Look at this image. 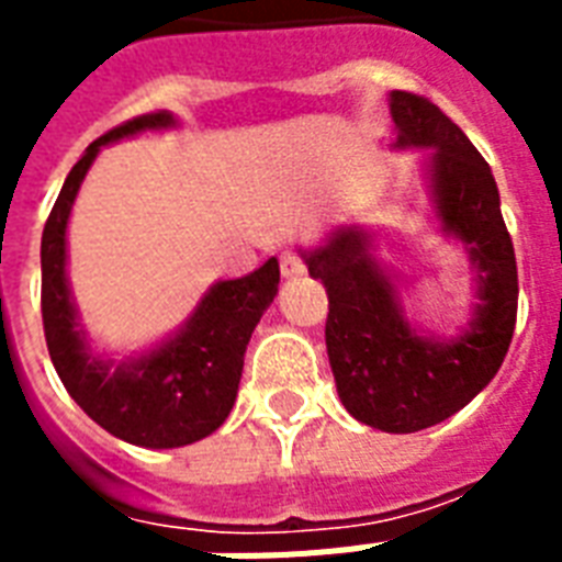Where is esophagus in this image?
I'll list each match as a JSON object with an SVG mask.
<instances>
[{"mask_svg":"<svg viewBox=\"0 0 562 562\" xmlns=\"http://www.w3.org/2000/svg\"><path fill=\"white\" fill-rule=\"evenodd\" d=\"M280 271L282 277H300V273L306 271V265H303L300 254H294V250H282Z\"/></svg>","mask_w":562,"mask_h":562,"instance_id":"1","label":"esophagus"}]
</instances>
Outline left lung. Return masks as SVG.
Instances as JSON below:
<instances>
[{
    "label": "left lung",
    "instance_id": "obj_1",
    "mask_svg": "<svg viewBox=\"0 0 562 562\" xmlns=\"http://www.w3.org/2000/svg\"><path fill=\"white\" fill-rule=\"evenodd\" d=\"M387 104L393 148H431L428 201L440 233L461 241L470 259V321L449 338L411 324L400 285L375 259V236L361 224L338 227L300 256L329 294L326 352L344 408L364 426L411 435L458 414L498 373L514 338L519 280L487 160L423 95L393 90Z\"/></svg>",
    "mask_w": 562,
    "mask_h": 562
}]
</instances>
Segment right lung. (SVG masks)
<instances>
[{
	"label": "right lung",
	"mask_w": 562,
	"mask_h": 562,
	"mask_svg": "<svg viewBox=\"0 0 562 562\" xmlns=\"http://www.w3.org/2000/svg\"><path fill=\"white\" fill-rule=\"evenodd\" d=\"M178 127L169 110L113 127L83 151L57 194L43 229V329L52 364L83 414L119 440L145 449H178L203 440L227 419L245 368V350L280 285V262L268 259L238 280L210 285L189 321L151 350L116 361L87 341L66 277V227L92 160L104 145Z\"/></svg>",
	"instance_id": "right-lung-1"
}]
</instances>
